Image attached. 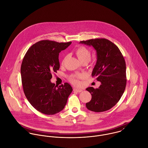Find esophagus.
<instances>
[{
    "mask_svg": "<svg viewBox=\"0 0 148 148\" xmlns=\"http://www.w3.org/2000/svg\"><path fill=\"white\" fill-rule=\"evenodd\" d=\"M73 90H74L75 92H79V93L83 91L82 89H77V88H74V89H73Z\"/></svg>",
    "mask_w": 148,
    "mask_h": 148,
    "instance_id": "esophagus-1",
    "label": "esophagus"
}]
</instances>
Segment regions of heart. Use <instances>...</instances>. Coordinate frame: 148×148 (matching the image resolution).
Segmentation results:
<instances>
[{"instance_id": "obj_1", "label": "heart", "mask_w": 148, "mask_h": 148, "mask_svg": "<svg viewBox=\"0 0 148 148\" xmlns=\"http://www.w3.org/2000/svg\"><path fill=\"white\" fill-rule=\"evenodd\" d=\"M76 55L77 56L79 60L82 62V63H88L91 57V52L90 50L87 48L86 47H84V46H81L79 47L75 51ZM66 57L65 56L63 60L62 63H64ZM83 77V75L82 74H73L70 76L69 77V80L70 82L73 83V84L77 85L79 84V79H81Z\"/></svg>"}]
</instances>
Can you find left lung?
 <instances>
[{
	"label": "left lung",
	"mask_w": 148,
	"mask_h": 148,
	"mask_svg": "<svg viewBox=\"0 0 148 148\" xmlns=\"http://www.w3.org/2000/svg\"><path fill=\"white\" fill-rule=\"evenodd\" d=\"M80 43L92 46L97 52V62L92 73V77L101 82L98 88L86 89L92 95L86 103L89 110L102 112L111 109L120 100L127 84L125 59L114 43L104 38L81 41Z\"/></svg>",
	"instance_id": "left-lung-1"
}]
</instances>
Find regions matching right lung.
I'll return each mask as SVG.
<instances>
[{
	"instance_id": "1",
	"label": "right lung",
	"mask_w": 148,
	"mask_h": 148,
	"mask_svg": "<svg viewBox=\"0 0 148 148\" xmlns=\"http://www.w3.org/2000/svg\"><path fill=\"white\" fill-rule=\"evenodd\" d=\"M72 42L41 40L26 52L21 65V82L28 101L39 112L52 115L62 111L72 92L67 83L60 86L51 82L52 72L60 68L59 53Z\"/></svg>"
}]
</instances>
